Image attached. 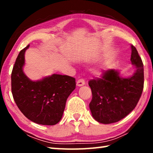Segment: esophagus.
I'll list each match as a JSON object with an SVG mask.
<instances>
[{
  "instance_id": "1",
  "label": "esophagus",
  "mask_w": 153,
  "mask_h": 153,
  "mask_svg": "<svg viewBox=\"0 0 153 153\" xmlns=\"http://www.w3.org/2000/svg\"><path fill=\"white\" fill-rule=\"evenodd\" d=\"M77 86H84L85 84V81L84 79H79L77 81Z\"/></svg>"
}]
</instances>
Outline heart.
<instances>
[{
  "mask_svg": "<svg viewBox=\"0 0 153 153\" xmlns=\"http://www.w3.org/2000/svg\"><path fill=\"white\" fill-rule=\"evenodd\" d=\"M98 73H100V72H98Z\"/></svg>",
  "mask_w": 153,
  "mask_h": 153,
  "instance_id": "obj_1",
  "label": "heart"
}]
</instances>
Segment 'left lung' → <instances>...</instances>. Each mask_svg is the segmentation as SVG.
<instances>
[{"instance_id": "8db88e82", "label": "left lung", "mask_w": 153, "mask_h": 153, "mask_svg": "<svg viewBox=\"0 0 153 153\" xmlns=\"http://www.w3.org/2000/svg\"><path fill=\"white\" fill-rule=\"evenodd\" d=\"M131 47L130 60L136 68L132 76L123 78L119 71L108 69L100 77L88 82L92 94L90 109L98 122H117L132 111L139 101L144 88V66L135 46Z\"/></svg>"}]
</instances>
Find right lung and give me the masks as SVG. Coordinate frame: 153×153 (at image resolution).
Returning <instances> with one entry per match:
<instances>
[{"label": "right lung", "instance_id": "1", "mask_svg": "<svg viewBox=\"0 0 153 153\" xmlns=\"http://www.w3.org/2000/svg\"><path fill=\"white\" fill-rule=\"evenodd\" d=\"M29 46L19 52L13 68V97L30 120L41 125H55L62 118L67 98L76 88V79L53 74L40 81L30 80L23 71L24 54Z\"/></svg>", "mask_w": 153, "mask_h": 153}]
</instances>
